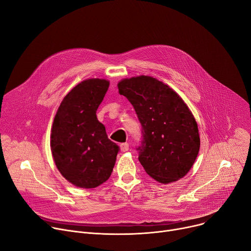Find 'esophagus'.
<instances>
[{
	"label": "esophagus",
	"mask_w": 251,
	"mask_h": 251,
	"mask_svg": "<svg viewBox=\"0 0 251 251\" xmlns=\"http://www.w3.org/2000/svg\"><path fill=\"white\" fill-rule=\"evenodd\" d=\"M120 148H121V150H122L123 152L128 151V150H129V144H128V143H122V144L120 145Z\"/></svg>",
	"instance_id": "obj_1"
}]
</instances>
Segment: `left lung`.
<instances>
[{"instance_id": "8db88e82", "label": "left lung", "mask_w": 251, "mask_h": 251, "mask_svg": "<svg viewBox=\"0 0 251 251\" xmlns=\"http://www.w3.org/2000/svg\"><path fill=\"white\" fill-rule=\"evenodd\" d=\"M118 89L142 126L136 150L145 172L161 183L185 176L200 149L198 125L185 102L169 86L148 75L123 79Z\"/></svg>"}]
</instances>
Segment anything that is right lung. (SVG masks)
I'll return each instance as SVG.
<instances>
[{
  "mask_svg": "<svg viewBox=\"0 0 251 251\" xmlns=\"http://www.w3.org/2000/svg\"><path fill=\"white\" fill-rule=\"evenodd\" d=\"M108 88L106 79L81 81L64 97L53 121L50 145L54 162L78 188L92 189L106 181L120 150L96 115Z\"/></svg>",
  "mask_w": 251,
  "mask_h": 251,
  "instance_id": "right-lung-1",
  "label": "right lung"
}]
</instances>
